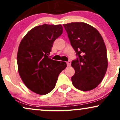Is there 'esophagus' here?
Segmentation results:
<instances>
[{
  "label": "esophagus",
  "instance_id": "34e87169",
  "mask_svg": "<svg viewBox=\"0 0 120 120\" xmlns=\"http://www.w3.org/2000/svg\"><path fill=\"white\" fill-rule=\"evenodd\" d=\"M71 62L70 60H68V61L67 62V64L68 67H69V66H71Z\"/></svg>",
  "mask_w": 120,
  "mask_h": 120
}]
</instances>
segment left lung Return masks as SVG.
Segmentation results:
<instances>
[{"mask_svg": "<svg viewBox=\"0 0 120 120\" xmlns=\"http://www.w3.org/2000/svg\"><path fill=\"white\" fill-rule=\"evenodd\" d=\"M77 58L72 61L75 73L71 77L74 86L82 91H90L102 81L107 71V50L97 29L85 23L63 24Z\"/></svg>", "mask_w": 120, "mask_h": 120, "instance_id": "obj_1", "label": "left lung"}]
</instances>
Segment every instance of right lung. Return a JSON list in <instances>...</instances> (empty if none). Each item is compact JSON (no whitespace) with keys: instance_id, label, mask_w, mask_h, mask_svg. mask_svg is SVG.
I'll use <instances>...</instances> for the list:
<instances>
[{"instance_id":"right-lung-1","label":"right lung","mask_w":120,"mask_h":120,"mask_svg":"<svg viewBox=\"0 0 120 120\" xmlns=\"http://www.w3.org/2000/svg\"><path fill=\"white\" fill-rule=\"evenodd\" d=\"M61 25L44 24L33 28L22 40L17 54L18 72L25 85L39 94H45L56 86L65 62L49 56L54 41L62 34Z\"/></svg>"}]
</instances>
